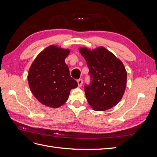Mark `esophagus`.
I'll list each match as a JSON object with an SVG mask.
<instances>
[{
  "mask_svg": "<svg viewBox=\"0 0 157 157\" xmlns=\"http://www.w3.org/2000/svg\"><path fill=\"white\" fill-rule=\"evenodd\" d=\"M82 82H83V80H82V79H78V80H77V83H78V87H81L82 86Z\"/></svg>",
  "mask_w": 157,
  "mask_h": 157,
  "instance_id": "esophagus-1",
  "label": "esophagus"
}]
</instances>
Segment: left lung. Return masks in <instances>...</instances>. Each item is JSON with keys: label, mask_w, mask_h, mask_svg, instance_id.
<instances>
[{"label": "left lung", "mask_w": 157, "mask_h": 157, "mask_svg": "<svg viewBox=\"0 0 157 157\" xmlns=\"http://www.w3.org/2000/svg\"><path fill=\"white\" fill-rule=\"evenodd\" d=\"M79 52L86 61L91 83L84 86L87 101L94 111H103L115 106L124 95L127 72L122 61L105 47H85Z\"/></svg>", "instance_id": "left-lung-1"}]
</instances>
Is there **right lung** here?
Here are the masks:
<instances>
[{
	"label": "right lung",
	"instance_id": "obj_1",
	"mask_svg": "<svg viewBox=\"0 0 157 157\" xmlns=\"http://www.w3.org/2000/svg\"><path fill=\"white\" fill-rule=\"evenodd\" d=\"M69 49L51 45L38 54L27 75L28 83L36 99L42 104L58 108L67 101L71 89L78 84L70 76L65 59Z\"/></svg>",
	"mask_w": 157,
	"mask_h": 157
}]
</instances>
